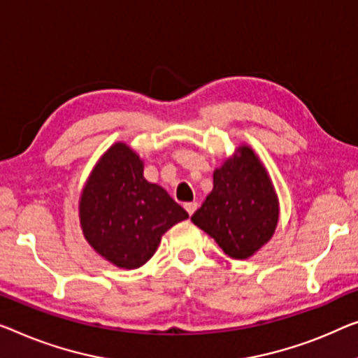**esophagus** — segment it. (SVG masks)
Listing matches in <instances>:
<instances>
[{
    "mask_svg": "<svg viewBox=\"0 0 358 358\" xmlns=\"http://www.w3.org/2000/svg\"><path fill=\"white\" fill-rule=\"evenodd\" d=\"M185 209H186V212L189 213V215H193V213H194L196 209H197V202H186Z\"/></svg>",
    "mask_w": 358,
    "mask_h": 358,
    "instance_id": "esophagus-1",
    "label": "esophagus"
}]
</instances>
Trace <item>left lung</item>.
I'll return each instance as SVG.
<instances>
[{"label":"left lung","mask_w":358,"mask_h":358,"mask_svg":"<svg viewBox=\"0 0 358 358\" xmlns=\"http://www.w3.org/2000/svg\"><path fill=\"white\" fill-rule=\"evenodd\" d=\"M280 201L265 165L249 145L213 170V188L191 222L231 259H249L273 238Z\"/></svg>","instance_id":"8db88e82"}]
</instances>
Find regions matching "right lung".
I'll return each instance as SVG.
<instances>
[{"label": "right lung", "instance_id": "right-lung-1", "mask_svg": "<svg viewBox=\"0 0 358 358\" xmlns=\"http://www.w3.org/2000/svg\"><path fill=\"white\" fill-rule=\"evenodd\" d=\"M145 162L127 143L112 145L90 173L78 201L83 236L96 254L124 270L145 265L162 234L188 212L143 175Z\"/></svg>", "mask_w": 358, "mask_h": 358}]
</instances>
